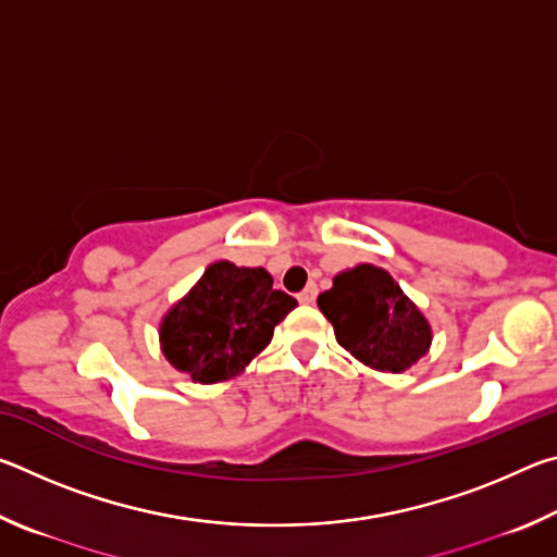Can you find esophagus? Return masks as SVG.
I'll return each mask as SVG.
<instances>
[{"mask_svg":"<svg viewBox=\"0 0 557 557\" xmlns=\"http://www.w3.org/2000/svg\"><path fill=\"white\" fill-rule=\"evenodd\" d=\"M297 299L301 301V305H314V299H317V285H307L305 289L299 292Z\"/></svg>","mask_w":557,"mask_h":557,"instance_id":"esophagus-1","label":"esophagus"}]
</instances>
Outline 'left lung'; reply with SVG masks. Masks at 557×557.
I'll list each match as a JSON object with an SVG mask.
<instances>
[{"mask_svg":"<svg viewBox=\"0 0 557 557\" xmlns=\"http://www.w3.org/2000/svg\"><path fill=\"white\" fill-rule=\"evenodd\" d=\"M336 342L375 371L403 373L428 354L432 329L398 282L375 265L338 272L317 297Z\"/></svg>","mask_w":557,"mask_h":557,"instance_id":"1","label":"left lung"}]
</instances>
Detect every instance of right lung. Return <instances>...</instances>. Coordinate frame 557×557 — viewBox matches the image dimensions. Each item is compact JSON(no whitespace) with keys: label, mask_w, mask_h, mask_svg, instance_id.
Listing matches in <instances>:
<instances>
[{"label":"right lung","mask_w":557,"mask_h":557,"mask_svg":"<svg viewBox=\"0 0 557 557\" xmlns=\"http://www.w3.org/2000/svg\"><path fill=\"white\" fill-rule=\"evenodd\" d=\"M295 307V297L272 287L268 270L219 260L164 314L159 344L166 361L191 381H228L270 344Z\"/></svg>","instance_id":"add662e5"}]
</instances>
